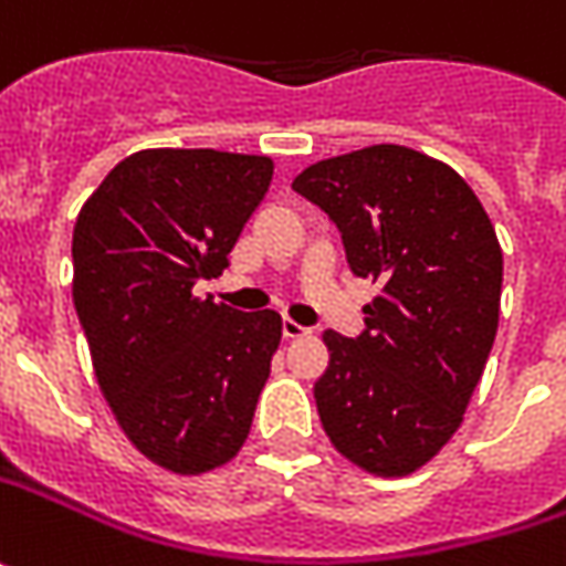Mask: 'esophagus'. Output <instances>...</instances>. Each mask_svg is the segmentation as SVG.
Segmentation results:
<instances>
[{
	"label": "esophagus",
	"mask_w": 566,
	"mask_h": 566,
	"mask_svg": "<svg viewBox=\"0 0 566 566\" xmlns=\"http://www.w3.org/2000/svg\"><path fill=\"white\" fill-rule=\"evenodd\" d=\"M282 332H284V338H303V335H310V328H306V325H301V322H294V319H284Z\"/></svg>",
	"instance_id": "34e87169"
}]
</instances>
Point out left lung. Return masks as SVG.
<instances>
[{
  "label": "left lung",
  "mask_w": 566,
  "mask_h": 566,
  "mask_svg": "<svg viewBox=\"0 0 566 566\" xmlns=\"http://www.w3.org/2000/svg\"><path fill=\"white\" fill-rule=\"evenodd\" d=\"M291 187L338 224L354 275L381 284L363 335H322V429L366 473L407 476L458 432L495 344L492 219L454 168L398 144L322 159Z\"/></svg>",
  "instance_id": "8db88e82"
}]
</instances>
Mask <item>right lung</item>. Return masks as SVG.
Listing matches in <instances>:
<instances>
[{"instance_id":"obj_1","label":"right lung","mask_w":566,"mask_h":566,"mask_svg":"<svg viewBox=\"0 0 566 566\" xmlns=\"http://www.w3.org/2000/svg\"><path fill=\"white\" fill-rule=\"evenodd\" d=\"M272 168L269 156L140 149L74 222L71 291L103 398L130 444L181 476L241 451L282 342L275 310L193 294L222 275Z\"/></svg>"}]
</instances>
